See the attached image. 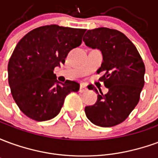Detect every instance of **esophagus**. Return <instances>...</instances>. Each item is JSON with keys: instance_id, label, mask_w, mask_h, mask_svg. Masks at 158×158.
Masks as SVG:
<instances>
[{"instance_id": "esophagus-1", "label": "esophagus", "mask_w": 158, "mask_h": 158, "mask_svg": "<svg viewBox=\"0 0 158 158\" xmlns=\"http://www.w3.org/2000/svg\"><path fill=\"white\" fill-rule=\"evenodd\" d=\"M86 90H87V87H86L85 85L81 84V85H80V87H79V92H85Z\"/></svg>"}]
</instances>
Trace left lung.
<instances>
[{
  "label": "left lung",
  "mask_w": 158,
  "mask_h": 158,
  "mask_svg": "<svg viewBox=\"0 0 158 158\" xmlns=\"http://www.w3.org/2000/svg\"><path fill=\"white\" fill-rule=\"evenodd\" d=\"M83 40L88 47L99 49L103 62L97 73L100 81L108 89L103 95L95 87L98 96L93 106H85L86 117L101 127H113L125 120L139 101L145 85L146 72L139 52L132 42L118 30L108 28L87 30Z\"/></svg>",
  "instance_id": "obj_1"
}]
</instances>
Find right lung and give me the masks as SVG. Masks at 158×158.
<instances>
[{
    "label": "right lung",
    "instance_id": "1",
    "mask_svg": "<svg viewBox=\"0 0 158 158\" xmlns=\"http://www.w3.org/2000/svg\"><path fill=\"white\" fill-rule=\"evenodd\" d=\"M86 29L52 24L33 29L16 45L8 62V83L19 109L38 122L55 118L66 96L79 84L56 80L53 70L82 43Z\"/></svg>",
    "mask_w": 158,
    "mask_h": 158
}]
</instances>
